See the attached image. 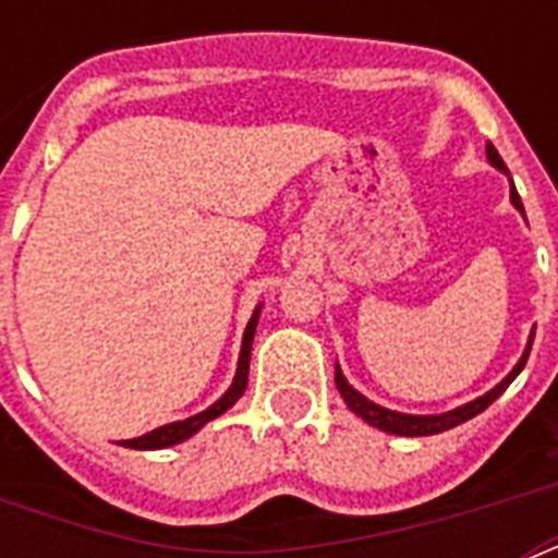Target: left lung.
Listing matches in <instances>:
<instances>
[{"mask_svg":"<svg viewBox=\"0 0 558 558\" xmlns=\"http://www.w3.org/2000/svg\"><path fill=\"white\" fill-rule=\"evenodd\" d=\"M486 159H489V165L498 170H504L507 177H510V170H507V165H504V159L498 156V150H495L493 144H486ZM510 199L512 205L524 214V205H521V196L515 187H510ZM530 348H533V336H530L527 341V350H524V356L519 359V365L512 367L507 376H504L498 385H495L493 390H486L484 397L472 399V402H466V405L454 408V411H446V414H399V411H390V408H381L376 405V402H371L367 397H362L353 385H350L348 379H344V373H341V367L336 365V385H339V393L341 399L348 402V408L353 411V414H359L365 423H371L373 428H379V432H388V434H399V437H428V434H440V432H449V428H454V425L466 423V420H472V416H477L481 411H486V408L493 405L495 399L501 397L504 390L510 388V381L519 376L521 371H524V365H527V356H530Z\"/></svg>","mask_w":558,"mask_h":558,"instance_id":"8db88e82","label":"left lung"}]
</instances>
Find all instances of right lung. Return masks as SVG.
<instances>
[{
  "label": "right lung",
  "mask_w": 558,
  "mask_h": 558,
  "mask_svg": "<svg viewBox=\"0 0 558 558\" xmlns=\"http://www.w3.org/2000/svg\"><path fill=\"white\" fill-rule=\"evenodd\" d=\"M257 318H260V306L254 310L252 322H248V327H245L243 332V348H240V362H236L234 381H231V388H228L226 393L214 402V405L199 411V414L187 416V420H179V423H168V425H161V428H153V432L135 437V440H121V446H126V449H142V451L168 449V446H177V442L193 437V434L199 432L202 425L210 423V420H217L219 414H226L228 408L243 397L245 385H248V362H252V341H254V330H257Z\"/></svg>",
  "instance_id": "right-lung-1"
}]
</instances>
